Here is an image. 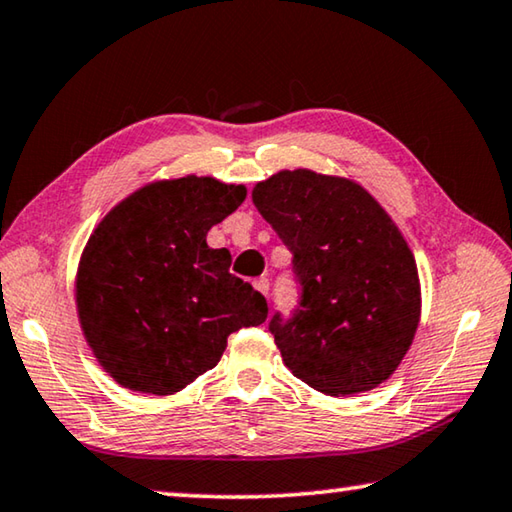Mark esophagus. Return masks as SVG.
<instances>
[{
  "instance_id": "34e87169",
  "label": "esophagus",
  "mask_w": 512,
  "mask_h": 512,
  "mask_svg": "<svg viewBox=\"0 0 512 512\" xmlns=\"http://www.w3.org/2000/svg\"><path fill=\"white\" fill-rule=\"evenodd\" d=\"M253 287L262 293V296H266L268 289H271V282H268V277H257V280L253 282Z\"/></svg>"
}]
</instances>
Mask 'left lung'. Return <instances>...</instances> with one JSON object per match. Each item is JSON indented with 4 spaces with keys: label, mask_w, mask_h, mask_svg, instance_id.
<instances>
[{
    "label": "left lung",
    "mask_w": 512,
    "mask_h": 512,
    "mask_svg": "<svg viewBox=\"0 0 512 512\" xmlns=\"http://www.w3.org/2000/svg\"><path fill=\"white\" fill-rule=\"evenodd\" d=\"M253 203L302 287L293 318L271 320L284 366L332 397L384 384L422 314L418 266L395 221L354 180L302 167L257 183Z\"/></svg>",
    "instance_id": "obj_1"
}]
</instances>
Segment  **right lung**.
<instances>
[{
	"label": "right lung",
	"instance_id": "obj_1",
	"mask_svg": "<svg viewBox=\"0 0 512 512\" xmlns=\"http://www.w3.org/2000/svg\"><path fill=\"white\" fill-rule=\"evenodd\" d=\"M212 176L135 189L92 230L76 268L81 332L99 366L133 393L173 395L221 361L228 336L266 320V300L230 273L207 232L246 201Z\"/></svg>",
	"mask_w": 512,
	"mask_h": 512
}]
</instances>
